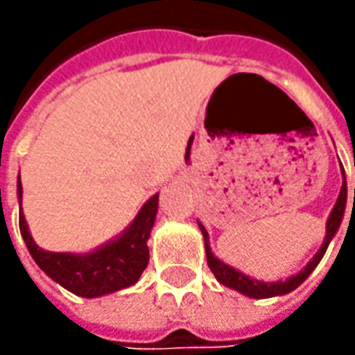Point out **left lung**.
I'll return each mask as SVG.
<instances>
[{"label": "left lung", "instance_id": "8db88e82", "mask_svg": "<svg viewBox=\"0 0 355 355\" xmlns=\"http://www.w3.org/2000/svg\"><path fill=\"white\" fill-rule=\"evenodd\" d=\"M342 189H340V196L336 199V205L328 221H326V237L322 241L320 249L316 251V254L310 259L306 263V266L302 270H298L296 275H291L288 279H280V280H259L254 277H249L245 272H241L237 268H233L231 265L223 263L219 257H215L209 247V233L207 229L201 225L198 221L199 229H201V235H203V241H205V254H207V265L211 268V272L215 275V279L219 280L223 286L227 288H233L237 293L245 294L249 298H272V296H282V294L293 293L294 288H298L304 280L310 277V272L318 266V263L322 261L324 252L328 249L330 241L334 239V235L338 233V229L342 225V219H344V213H346V203H348V185H346V173H344V168H342ZM354 207H355V189H354ZM352 207V209H354Z\"/></svg>", "mask_w": 355, "mask_h": 355}]
</instances>
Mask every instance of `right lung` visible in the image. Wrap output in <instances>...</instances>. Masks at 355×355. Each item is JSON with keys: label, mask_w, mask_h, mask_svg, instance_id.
Instances as JSON below:
<instances>
[{"label": "right lung", "mask_w": 355, "mask_h": 355, "mask_svg": "<svg viewBox=\"0 0 355 355\" xmlns=\"http://www.w3.org/2000/svg\"><path fill=\"white\" fill-rule=\"evenodd\" d=\"M21 198L23 187L21 178H17L21 237L37 266L49 279L83 298H96L116 293L138 282L150 261L148 239L156 221L159 193L152 196L144 203L138 215L120 235L89 252H53L41 249L29 233V225L21 209Z\"/></svg>", "instance_id": "add662e5"}]
</instances>
